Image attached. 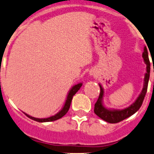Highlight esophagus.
Returning <instances> with one entry per match:
<instances>
[{
  "label": "esophagus",
  "instance_id": "34e87169",
  "mask_svg": "<svg viewBox=\"0 0 154 154\" xmlns=\"http://www.w3.org/2000/svg\"><path fill=\"white\" fill-rule=\"evenodd\" d=\"M89 74L90 75H93V74H94V72H93V71H90Z\"/></svg>",
  "mask_w": 154,
  "mask_h": 154
}]
</instances>
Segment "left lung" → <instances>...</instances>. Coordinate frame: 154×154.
<instances>
[{
	"label": "left lung",
	"mask_w": 154,
	"mask_h": 154,
	"mask_svg": "<svg viewBox=\"0 0 154 154\" xmlns=\"http://www.w3.org/2000/svg\"><path fill=\"white\" fill-rule=\"evenodd\" d=\"M142 57H143L144 63L146 64V72L144 74L143 88H142V91H141L140 94L137 97L136 100L130 106L126 107L125 109H122L107 108L104 105V103H103V97H104L105 94L104 89H103L101 84L99 83V86H100V92L98 99H97V102L94 104V112L98 117H100V119H103L105 122L111 124H116L118 123V122H122V121L125 120V119L135 114L142 105L146 92H147L150 72V61H149L147 48L145 46L144 47V52L142 53Z\"/></svg>",
	"instance_id": "left-lung-1"
}]
</instances>
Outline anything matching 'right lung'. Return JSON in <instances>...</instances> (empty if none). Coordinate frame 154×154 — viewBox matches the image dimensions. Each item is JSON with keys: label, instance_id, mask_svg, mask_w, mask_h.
<instances>
[{"label": "right lung", "instance_id": "1", "mask_svg": "<svg viewBox=\"0 0 154 154\" xmlns=\"http://www.w3.org/2000/svg\"><path fill=\"white\" fill-rule=\"evenodd\" d=\"M82 85H83V83H77V84L74 85V86L71 87V89H70L69 91H68L67 97H66V101H65L63 107H62L61 109H60L57 114L54 115V116H50V117H48V118H43V119H38V118L32 117V116H29V115L24 112H24L27 117L29 118L30 119H32V120H34L35 121V122H42H42H54V121L58 120V119H61L62 117H63V116L68 112V109H69L70 108V106H71V100H72L73 96H74V94L79 91V89H80V87L82 86Z\"/></svg>", "mask_w": 154, "mask_h": 154}]
</instances>
